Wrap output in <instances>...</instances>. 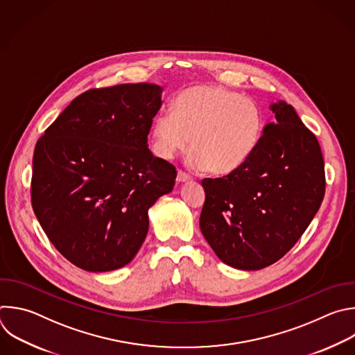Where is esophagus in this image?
Listing matches in <instances>:
<instances>
[{
  "mask_svg": "<svg viewBox=\"0 0 355 355\" xmlns=\"http://www.w3.org/2000/svg\"><path fill=\"white\" fill-rule=\"evenodd\" d=\"M189 180H191V177L188 174H185L184 171L178 170V173H177V182H187Z\"/></svg>",
  "mask_w": 355,
  "mask_h": 355,
  "instance_id": "esophagus-1",
  "label": "esophagus"
}]
</instances>
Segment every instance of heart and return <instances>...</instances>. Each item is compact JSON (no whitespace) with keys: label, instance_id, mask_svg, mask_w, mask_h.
I'll list each match as a JSON object with an SVG mask.
<instances>
[{"label":"heart","instance_id":"heart-1","mask_svg":"<svg viewBox=\"0 0 355 355\" xmlns=\"http://www.w3.org/2000/svg\"><path fill=\"white\" fill-rule=\"evenodd\" d=\"M263 116L257 103L216 83L182 90L173 112L162 111L150 137L156 156L164 160L187 150L189 163L211 174H228L240 167L257 148L263 132Z\"/></svg>","mask_w":355,"mask_h":355}]
</instances>
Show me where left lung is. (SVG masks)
I'll list each match as a JSON object with an SVG mask.
<instances>
[{
    "label": "left lung",
    "instance_id": "left-lung-1",
    "mask_svg": "<svg viewBox=\"0 0 355 355\" xmlns=\"http://www.w3.org/2000/svg\"><path fill=\"white\" fill-rule=\"evenodd\" d=\"M275 123L234 171L202 180L199 225L221 262L259 270L282 259L301 239L324 196V163L316 137L293 105H270Z\"/></svg>",
    "mask_w": 355,
    "mask_h": 355
}]
</instances>
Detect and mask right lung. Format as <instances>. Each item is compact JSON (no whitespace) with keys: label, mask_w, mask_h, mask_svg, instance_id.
<instances>
[{"label":"right lung","mask_w":355,"mask_h":355,"mask_svg":"<svg viewBox=\"0 0 355 355\" xmlns=\"http://www.w3.org/2000/svg\"><path fill=\"white\" fill-rule=\"evenodd\" d=\"M163 87L90 89L36 144L32 206L57 251L87 272L128 265L149 230V207L173 191L177 171L148 149Z\"/></svg>","instance_id":"right-lung-1"}]
</instances>
